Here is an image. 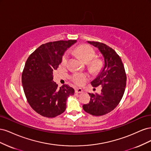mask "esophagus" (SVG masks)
Listing matches in <instances>:
<instances>
[{"mask_svg": "<svg viewBox=\"0 0 151 151\" xmlns=\"http://www.w3.org/2000/svg\"><path fill=\"white\" fill-rule=\"evenodd\" d=\"M75 92L77 94H79V93H83V89H82L81 88H77V89H75Z\"/></svg>", "mask_w": 151, "mask_h": 151, "instance_id": "obj_1", "label": "esophagus"}]
</instances>
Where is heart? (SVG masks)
<instances>
[{
	"label": "heart",
	"instance_id": "obj_1",
	"mask_svg": "<svg viewBox=\"0 0 151 151\" xmlns=\"http://www.w3.org/2000/svg\"><path fill=\"white\" fill-rule=\"evenodd\" d=\"M76 53L83 62L86 63L90 62L95 56V52L94 49L87 45H82L76 49ZM68 59V54L63 55L62 59V64H65ZM91 66L94 69H99L101 66V63L99 60H94L91 63ZM88 79V76L82 73H76L72 76V80L75 83L78 85H81Z\"/></svg>",
	"mask_w": 151,
	"mask_h": 151
}]
</instances>
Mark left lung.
Masks as SVG:
<instances>
[{"label": "left lung", "instance_id": "1", "mask_svg": "<svg viewBox=\"0 0 151 151\" xmlns=\"http://www.w3.org/2000/svg\"><path fill=\"white\" fill-rule=\"evenodd\" d=\"M97 48L103 58V66L96 78L91 82L93 87L101 86L100 94H89L90 102L83 105L84 111L94 116L106 115L115 109L125 92L127 77L125 68L116 52L103 43L89 42Z\"/></svg>", "mask_w": 151, "mask_h": 151}]
</instances>
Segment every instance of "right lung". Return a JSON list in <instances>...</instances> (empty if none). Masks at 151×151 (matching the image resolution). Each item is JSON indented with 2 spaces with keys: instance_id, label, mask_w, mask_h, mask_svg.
I'll list each match as a JSON object with an SVG mask.
<instances>
[{
  "instance_id": "1",
  "label": "right lung",
  "mask_w": 151,
  "mask_h": 151,
  "mask_svg": "<svg viewBox=\"0 0 151 151\" xmlns=\"http://www.w3.org/2000/svg\"><path fill=\"white\" fill-rule=\"evenodd\" d=\"M77 40L57 41L43 44L26 60L22 84L28 102L40 115L53 118L65 111L67 98L75 91L68 85L60 89L53 81V72L62 63L65 52Z\"/></svg>"
}]
</instances>
